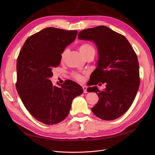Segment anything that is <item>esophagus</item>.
<instances>
[{"mask_svg":"<svg viewBox=\"0 0 155 155\" xmlns=\"http://www.w3.org/2000/svg\"><path fill=\"white\" fill-rule=\"evenodd\" d=\"M83 92L84 93H87V86H83Z\"/></svg>","mask_w":155,"mask_h":155,"instance_id":"obj_1","label":"esophagus"}]
</instances>
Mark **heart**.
I'll return each mask as SVG.
<instances>
[{
    "mask_svg": "<svg viewBox=\"0 0 155 155\" xmlns=\"http://www.w3.org/2000/svg\"><path fill=\"white\" fill-rule=\"evenodd\" d=\"M91 50H94V48L93 46H91L89 44H83L80 46L79 47V51L81 52V53L83 54V56L87 53V52L90 51ZM68 53V49H65V50L62 52L61 54V61H64V58L66 57V56H67ZM72 76H73V77L75 78V79H77V81H82L83 80V76L81 74H78V73H73L72 74Z\"/></svg>",
    "mask_w": 155,
    "mask_h": 155,
    "instance_id": "1",
    "label": "heart"
}]
</instances>
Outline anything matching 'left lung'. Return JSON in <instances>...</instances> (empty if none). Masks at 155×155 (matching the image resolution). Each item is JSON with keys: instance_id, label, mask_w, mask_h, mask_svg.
<instances>
[{"instance_id": "left-lung-1", "label": "left lung", "mask_w": 155, "mask_h": 155, "mask_svg": "<svg viewBox=\"0 0 155 155\" xmlns=\"http://www.w3.org/2000/svg\"><path fill=\"white\" fill-rule=\"evenodd\" d=\"M78 37L80 40L93 41L97 48L98 59L91 74V85L106 83L102 91L97 86L88 88V92H94L99 97L91 110L103 120L116 119L128 110L139 90L137 56L123 35L105 26L85 29Z\"/></svg>"}]
</instances>
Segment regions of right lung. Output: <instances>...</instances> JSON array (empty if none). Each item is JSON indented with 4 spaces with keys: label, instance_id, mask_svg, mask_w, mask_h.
Wrapping results in <instances>:
<instances>
[{
    "label": "right lung",
    "instance_id": "obj_1",
    "mask_svg": "<svg viewBox=\"0 0 155 155\" xmlns=\"http://www.w3.org/2000/svg\"><path fill=\"white\" fill-rule=\"evenodd\" d=\"M77 31L48 27L27 39L16 62V90L25 107L37 120L54 124L65 119L72 101L83 93L72 81L59 87L50 78L52 70L60 64L61 54L73 42Z\"/></svg>",
    "mask_w": 155,
    "mask_h": 155
}]
</instances>
